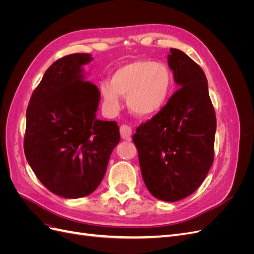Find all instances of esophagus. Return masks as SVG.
<instances>
[{"label": "esophagus", "instance_id": "1", "mask_svg": "<svg viewBox=\"0 0 254 254\" xmlns=\"http://www.w3.org/2000/svg\"><path fill=\"white\" fill-rule=\"evenodd\" d=\"M120 132H121V136L123 140H127L129 141L130 137H131V128H130L129 126L127 125H122L121 128H120Z\"/></svg>", "mask_w": 254, "mask_h": 254}]
</instances>
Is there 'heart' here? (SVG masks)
Returning a JSON list of instances; mask_svg holds the SVG:
<instances>
[{"mask_svg": "<svg viewBox=\"0 0 254 254\" xmlns=\"http://www.w3.org/2000/svg\"><path fill=\"white\" fill-rule=\"evenodd\" d=\"M173 86V74L165 64L135 60L117 68L110 82L99 83V91L107 111L117 112L121 96H124L130 112L140 119H150L165 108Z\"/></svg>", "mask_w": 254, "mask_h": 254, "instance_id": "obj_1", "label": "heart"}]
</instances>
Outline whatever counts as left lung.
<instances>
[{
  "instance_id": "obj_1",
  "label": "left lung",
  "mask_w": 254,
  "mask_h": 254,
  "mask_svg": "<svg viewBox=\"0 0 254 254\" xmlns=\"http://www.w3.org/2000/svg\"><path fill=\"white\" fill-rule=\"evenodd\" d=\"M167 64L179 89L132 140L146 188L157 199L175 202L193 194L210 171L216 117L202 68L177 49L170 50Z\"/></svg>"
}]
</instances>
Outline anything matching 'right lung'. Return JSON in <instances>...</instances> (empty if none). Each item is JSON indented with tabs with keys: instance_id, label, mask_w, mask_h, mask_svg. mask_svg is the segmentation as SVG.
<instances>
[{
	"instance_id": "right-lung-1",
	"label": "right lung",
	"mask_w": 254,
	"mask_h": 254,
	"mask_svg": "<svg viewBox=\"0 0 254 254\" xmlns=\"http://www.w3.org/2000/svg\"><path fill=\"white\" fill-rule=\"evenodd\" d=\"M92 60L72 54L55 61L26 110L27 162L45 188L68 199L97 189L121 140L117 122L96 119L101 93L82 68Z\"/></svg>"
}]
</instances>
